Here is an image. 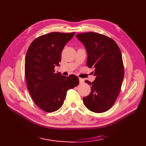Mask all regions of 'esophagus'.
<instances>
[{"label": "esophagus", "mask_w": 146, "mask_h": 146, "mask_svg": "<svg viewBox=\"0 0 146 146\" xmlns=\"http://www.w3.org/2000/svg\"><path fill=\"white\" fill-rule=\"evenodd\" d=\"M79 80H80V83H81V84H82V83H84V79L79 78Z\"/></svg>", "instance_id": "obj_1"}]
</instances>
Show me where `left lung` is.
<instances>
[{
  "label": "left lung",
  "mask_w": 146,
  "mask_h": 146,
  "mask_svg": "<svg viewBox=\"0 0 146 146\" xmlns=\"http://www.w3.org/2000/svg\"><path fill=\"white\" fill-rule=\"evenodd\" d=\"M85 46L88 68H95V80L91 85L89 95L83 97L85 107L95 113L106 111L113 106L120 92L124 76L122 54L119 46L112 39L89 32L76 36Z\"/></svg>",
  "instance_id": "8db88e82"
}]
</instances>
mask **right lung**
Wrapping results in <instances>:
<instances>
[{
    "instance_id": "obj_1",
    "label": "right lung",
    "mask_w": 146,
    "mask_h": 146,
    "mask_svg": "<svg viewBox=\"0 0 146 146\" xmlns=\"http://www.w3.org/2000/svg\"><path fill=\"white\" fill-rule=\"evenodd\" d=\"M75 33L53 32L35 39L27 49L25 59L27 86L37 106L46 112L58 110L63 105L66 92L79 84L76 76H64L55 73L61 52Z\"/></svg>"
}]
</instances>
